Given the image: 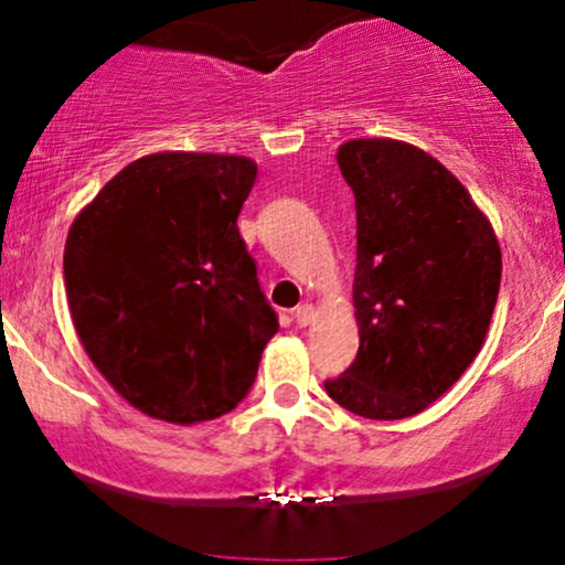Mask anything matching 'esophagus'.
<instances>
[{
	"label": "esophagus",
	"mask_w": 565,
	"mask_h": 565,
	"mask_svg": "<svg viewBox=\"0 0 565 565\" xmlns=\"http://www.w3.org/2000/svg\"><path fill=\"white\" fill-rule=\"evenodd\" d=\"M295 321L300 323V327H308V323L316 321V308L313 305H300V308H295Z\"/></svg>",
	"instance_id": "obj_1"
}]
</instances>
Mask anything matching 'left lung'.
<instances>
[{"mask_svg":"<svg viewBox=\"0 0 565 565\" xmlns=\"http://www.w3.org/2000/svg\"><path fill=\"white\" fill-rule=\"evenodd\" d=\"M337 164L355 196L359 355L329 398L366 419L425 412L481 353L502 249L468 188L391 138L348 140Z\"/></svg>","mask_w":565,"mask_h":565,"instance_id":"8db88e82","label":"left lung"}]
</instances>
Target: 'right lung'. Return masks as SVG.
Listing matches in <instances>:
<instances>
[{"label": "right lung", "instance_id": "add662e5", "mask_svg": "<svg viewBox=\"0 0 565 565\" xmlns=\"http://www.w3.org/2000/svg\"><path fill=\"white\" fill-rule=\"evenodd\" d=\"M255 178L233 153H148L71 223V321L97 372L148 417L228 414L278 332L236 225Z\"/></svg>", "mask_w": 565, "mask_h": 565}]
</instances>
